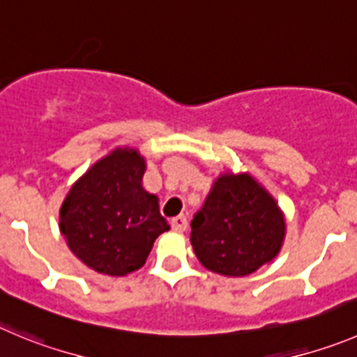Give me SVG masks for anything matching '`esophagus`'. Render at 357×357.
<instances>
[{
  "label": "esophagus",
  "instance_id": "34e87169",
  "mask_svg": "<svg viewBox=\"0 0 357 357\" xmlns=\"http://www.w3.org/2000/svg\"><path fill=\"white\" fill-rule=\"evenodd\" d=\"M172 227L175 231H185V227H188V217L185 215H176L172 219Z\"/></svg>",
  "mask_w": 357,
  "mask_h": 357
}]
</instances>
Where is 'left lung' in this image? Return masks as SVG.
<instances>
[{"label":"left lung","instance_id":"obj_1","mask_svg":"<svg viewBox=\"0 0 357 357\" xmlns=\"http://www.w3.org/2000/svg\"><path fill=\"white\" fill-rule=\"evenodd\" d=\"M286 236L273 196L249 173H222L191 220V243L206 270L245 277L270 263Z\"/></svg>","mask_w":357,"mask_h":357}]
</instances>
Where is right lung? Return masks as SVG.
<instances>
[{
	"instance_id": "obj_1",
	"label": "right lung",
	"mask_w": 357,
	"mask_h": 357,
	"mask_svg": "<svg viewBox=\"0 0 357 357\" xmlns=\"http://www.w3.org/2000/svg\"><path fill=\"white\" fill-rule=\"evenodd\" d=\"M147 165L137 149L119 147L71 185L59 212L71 252L94 271L124 277L147 261L169 226L159 199L142 185Z\"/></svg>"
}]
</instances>
